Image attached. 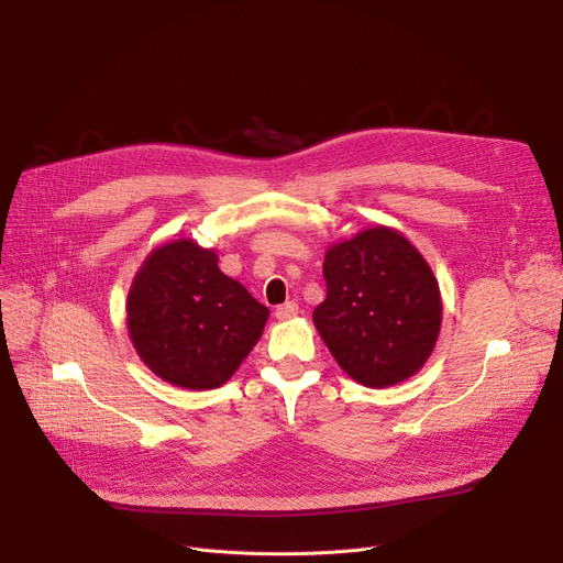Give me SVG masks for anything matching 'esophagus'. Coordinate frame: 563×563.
I'll return each mask as SVG.
<instances>
[{
	"instance_id": "obj_1",
	"label": "esophagus",
	"mask_w": 563,
	"mask_h": 563,
	"mask_svg": "<svg viewBox=\"0 0 563 563\" xmlns=\"http://www.w3.org/2000/svg\"><path fill=\"white\" fill-rule=\"evenodd\" d=\"M299 314V306L297 303H294V301H287V303H283V306H278L276 308V317L278 319H291V317H297Z\"/></svg>"
}]
</instances>
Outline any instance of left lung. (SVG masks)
<instances>
[{
	"label": "left lung",
	"mask_w": 563,
	"mask_h": 563,
	"mask_svg": "<svg viewBox=\"0 0 563 563\" xmlns=\"http://www.w3.org/2000/svg\"><path fill=\"white\" fill-rule=\"evenodd\" d=\"M327 299L312 321L338 365L367 388L422 369L435 346L442 301L427 260L406 236L376 225L323 257Z\"/></svg>",
	"instance_id": "1"
}]
</instances>
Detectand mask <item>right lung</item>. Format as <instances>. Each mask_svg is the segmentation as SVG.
Instances as JSON below:
<instances>
[{
  "label": "right lung",
  "mask_w": 563,
  "mask_h": 563,
  "mask_svg": "<svg viewBox=\"0 0 563 563\" xmlns=\"http://www.w3.org/2000/svg\"><path fill=\"white\" fill-rule=\"evenodd\" d=\"M269 308L219 269L214 251L191 240L155 249L128 294V331L139 358L187 390H212L257 344Z\"/></svg>",
  "instance_id": "obj_1"
}]
</instances>
